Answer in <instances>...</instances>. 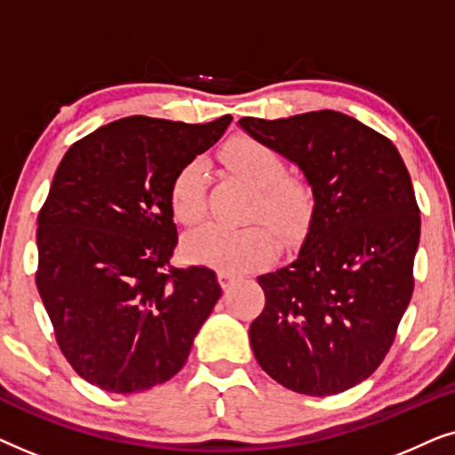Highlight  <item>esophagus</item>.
<instances>
[{"label":"esophagus","instance_id":"esophagus-1","mask_svg":"<svg viewBox=\"0 0 455 455\" xmlns=\"http://www.w3.org/2000/svg\"><path fill=\"white\" fill-rule=\"evenodd\" d=\"M217 277H220V283H221L223 290L229 288V285L235 282V275H232L229 271H220V273H217Z\"/></svg>","mask_w":455,"mask_h":455}]
</instances>
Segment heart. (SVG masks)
Masks as SVG:
<instances>
[{
	"label": "heart",
	"mask_w": 455,
	"mask_h": 455,
	"mask_svg": "<svg viewBox=\"0 0 455 455\" xmlns=\"http://www.w3.org/2000/svg\"><path fill=\"white\" fill-rule=\"evenodd\" d=\"M229 170L259 188L254 217H265L279 234H298L307 228L315 209V195L302 178L285 176V161L275 148L252 139H235L221 151ZM207 165L192 159L182 165L170 184L173 217L192 226L204 215ZM190 259L221 271L244 273L265 265L275 254V238L263 226L228 228L207 223L186 238Z\"/></svg>",
	"instance_id": "heart-1"
}]
</instances>
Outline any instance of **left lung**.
I'll return each instance as SVG.
<instances>
[{"instance_id":"left-lung-1","label":"left lung","mask_w":455,"mask_h":455,"mask_svg":"<svg viewBox=\"0 0 455 455\" xmlns=\"http://www.w3.org/2000/svg\"><path fill=\"white\" fill-rule=\"evenodd\" d=\"M238 124L300 167L315 195L296 260L259 275L254 358L296 394H341L379 369L412 298V180L387 136L339 111Z\"/></svg>"}]
</instances>
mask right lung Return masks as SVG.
Returning <instances> with one entry per match:
<instances>
[{"label": "right lung", "instance_id": "right-lung-1", "mask_svg": "<svg viewBox=\"0 0 455 455\" xmlns=\"http://www.w3.org/2000/svg\"><path fill=\"white\" fill-rule=\"evenodd\" d=\"M232 122L132 116L74 142L36 228V290L55 339L84 381L139 394L176 375L220 300L207 267H172L170 184Z\"/></svg>", "mask_w": 455, "mask_h": 455}]
</instances>
